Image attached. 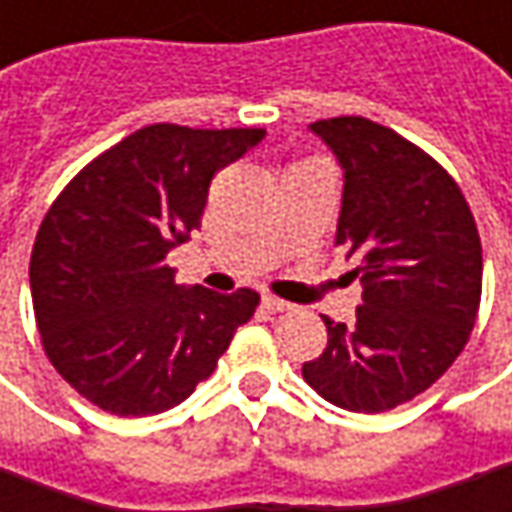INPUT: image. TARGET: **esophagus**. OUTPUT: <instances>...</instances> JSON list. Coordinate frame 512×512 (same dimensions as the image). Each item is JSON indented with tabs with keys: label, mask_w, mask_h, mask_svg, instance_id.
<instances>
[{
	"label": "esophagus",
	"mask_w": 512,
	"mask_h": 512,
	"mask_svg": "<svg viewBox=\"0 0 512 512\" xmlns=\"http://www.w3.org/2000/svg\"><path fill=\"white\" fill-rule=\"evenodd\" d=\"M262 307L270 310V313H285V310H290L285 299H276V296H262Z\"/></svg>",
	"instance_id": "34e87169"
}]
</instances>
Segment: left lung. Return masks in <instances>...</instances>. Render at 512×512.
<instances>
[{
  "label": "left lung",
  "mask_w": 512,
  "mask_h": 512,
  "mask_svg": "<svg viewBox=\"0 0 512 512\" xmlns=\"http://www.w3.org/2000/svg\"><path fill=\"white\" fill-rule=\"evenodd\" d=\"M344 170L336 245L356 256L362 305L330 322L305 382L330 404L384 413L456 362L482 302V239L456 179L419 145L364 116L319 119Z\"/></svg>",
  "instance_id": "1"
}]
</instances>
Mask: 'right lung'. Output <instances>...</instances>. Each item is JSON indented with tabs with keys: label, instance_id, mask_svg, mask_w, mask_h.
I'll return each instance as SVG.
<instances>
[{
	"label": "right lung",
	"instance_id": "1",
	"mask_svg": "<svg viewBox=\"0 0 512 512\" xmlns=\"http://www.w3.org/2000/svg\"><path fill=\"white\" fill-rule=\"evenodd\" d=\"M262 128L148 125L70 179L30 253V296L50 364L113 416L185 402L250 322L259 293L176 285L168 253L202 225L219 170Z\"/></svg>",
	"mask_w": 512,
	"mask_h": 512
}]
</instances>
